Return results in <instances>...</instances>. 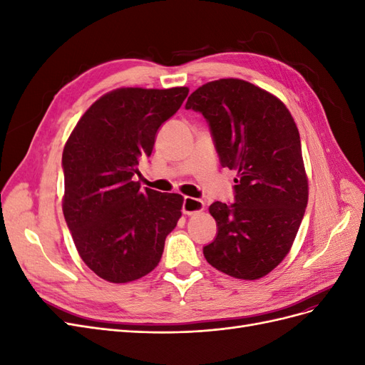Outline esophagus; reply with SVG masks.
<instances>
[{"instance_id": "esophagus-1", "label": "esophagus", "mask_w": 365, "mask_h": 365, "mask_svg": "<svg viewBox=\"0 0 365 365\" xmlns=\"http://www.w3.org/2000/svg\"><path fill=\"white\" fill-rule=\"evenodd\" d=\"M204 210V201L202 200H196V197L185 196L184 202H182V213L184 215H196Z\"/></svg>"}]
</instances>
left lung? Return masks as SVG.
<instances>
[{"label": "left lung", "instance_id": "left-lung-1", "mask_svg": "<svg viewBox=\"0 0 365 365\" xmlns=\"http://www.w3.org/2000/svg\"><path fill=\"white\" fill-rule=\"evenodd\" d=\"M185 108L204 115L220 164L237 173L235 202L208 208L217 235L204 257L231 277H264L289 252L307 205L295 121L280 98L242 79L200 86Z\"/></svg>", "mask_w": 365, "mask_h": 365}]
</instances>
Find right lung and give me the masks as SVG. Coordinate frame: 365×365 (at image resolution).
I'll use <instances>...</instances> for the list:
<instances>
[{
	"label": "right lung",
	"instance_id": "right-lung-1",
	"mask_svg": "<svg viewBox=\"0 0 365 365\" xmlns=\"http://www.w3.org/2000/svg\"><path fill=\"white\" fill-rule=\"evenodd\" d=\"M187 94V86L117 88L86 109L65 143L63 216L79 256L106 282L155 269L181 217V195L141 189L134 176Z\"/></svg>",
	"mask_w": 365,
	"mask_h": 365
}]
</instances>
